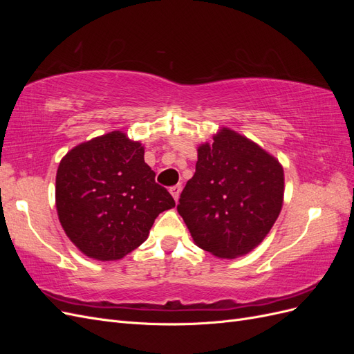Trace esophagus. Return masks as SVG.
I'll return each mask as SVG.
<instances>
[{"mask_svg":"<svg viewBox=\"0 0 354 354\" xmlns=\"http://www.w3.org/2000/svg\"><path fill=\"white\" fill-rule=\"evenodd\" d=\"M169 194L173 195V198H174V201L177 202L178 201V198H180V194H181V185H177V186H173L169 189Z\"/></svg>","mask_w":354,"mask_h":354,"instance_id":"esophagus-1","label":"esophagus"}]
</instances>
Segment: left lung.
<instances>
[{"label":"left lung","mask_w":354,"mask_h":354,"mask_svg":"<svg viewBox=\"0 0 354 354\" xmlns=\"http://www.w3.org/2000/svg\"><path fill=\"white\" fill-rule=\"evenodd\" d=\"M283 167L251 138L221 127L198 146L196 171L177 211L199 248L218 259L251 252L283 205Z\"/></svg>","instance_id":"1"}]
</instances>
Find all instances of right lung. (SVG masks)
<instances>
[{"instance_id":"right-lung-1","label":"right lung","mask_w":354,"mask_h":354,"mask_svg":"<svg viewBox=\"0 0 354 354\" xmlns=\"http://www.w3.org/2000/svg\"><path fill=\"white\" fill-rule=\"evenodd\" d=\"M174 207L145 162V146L124 131L80 143L59 164V221L72 243L93 260L124 259L147 239L159 214Z\"/></svg>"}]
</instances>
